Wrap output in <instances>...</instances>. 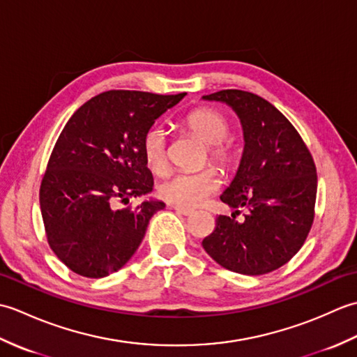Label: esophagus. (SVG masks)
Segmentation results:
<instances>
[{
    "instance_id": "obj_1",
    "label": "esophagus",
    "mask_w": 357,
    "mask_h": 357,
    "mask_svg": "<svg viewBox=\"0 0 357 357\" xmlns=\"http://www.w3.org/2000/svg\"><path fill=\"white\" fill-rule=\"evenodd\" d=\"M174 211H176V213H179V215H184V216H190V215H193V210L192 208H185V207H179V206H170Z\"/></svg>"
}]
</instances>
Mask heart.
I'll use <instances>...</instances> for the list:
<instances>
[{
    "mask_svg": "<svg viewBox=\"0 0 357 357\" xmlns=\"http://www.w3.org/2000/svg\"><path fill=\"white\" fill-rule=\"evenodd\" d=\"M184 126L201 141L207 150L202 162L208 161L229 170L238 159V146L229 138L230 121L222 112L213 107H198L184 119ZM141 151L147 169L155 174H164L169 169V151H167V133L161 126L147 128L141 141ZM221 188V178L215 169L206 167L193 173H174L162 181L158 187L159 198L179 207H198L208 196Z\"/></svg>",
    "mask_w": 357,
    "mask_h": 357,
    "instance_id": "heart-1",
    "label": "heart"
}]
</instances>
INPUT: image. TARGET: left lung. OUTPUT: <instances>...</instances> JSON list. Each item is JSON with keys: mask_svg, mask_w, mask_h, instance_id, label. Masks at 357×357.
I'll list each match as a JSON object with an SVG mask.
<instances>
[{"mask_svg": "<svg viewBox=\"0 0 357 357\" xmlns=\"http://www.w3.org/2000/svg\"><path fill=\"white\" fill-rule=\"evenodd\" d=\"M234 109L244 127L239 170L221 201L249 211L219 215L202 247L213 259L241 275H265L299 252L314 221L317 173L299 132L275 105L252 92L219 90L204 96Z\"/></svg>", "mask_w": 357, "mask_h": 357, "instance_id": "8db88e82", "label": "left lung"}]
</instances>
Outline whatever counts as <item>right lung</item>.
Wrapping results in <instances>:
<instances>
[{
  "label": "right lung",
  "instance_id": "add662e5",
  "mask_svg": "<svg viewBox=\"0 0 357 357\" xmlns=\"http://www.w3.org/2000/svg\"><path fill=\"white\" fill-rule=\"evenodd\" d=\"M184 95L107 90L67 121L44 172L40 206L49 247L73 273L98 279L118 271L164 208L161 201H128L153 188L144 133Z\"/></svg>",
  "mask_w": 357,
  "mask_h": 357
}]
</instances>
